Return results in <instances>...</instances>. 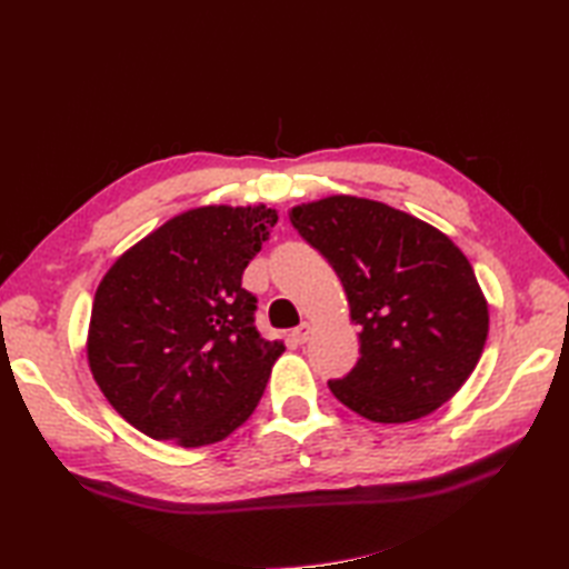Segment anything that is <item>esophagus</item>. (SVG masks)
<instances>
[{"mask_svg":"<svg viewBox=\"0 0 569 569\" xmlns=\"http://www.w3.org/2000/svg\"><path fill=\"white\" fill-rule=\"evenodd\" d=\"M310 332H312V325H310V322H300L298 328L293 330V340H296L298 345H303V342H308Z\"/></svg>","mask_w":569,"mask_h":569,"instance_id":"obj_1","label":"esophagus"}]
</instances>
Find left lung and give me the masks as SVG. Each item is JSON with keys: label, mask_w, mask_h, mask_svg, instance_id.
Instances as JSON below:
<instances>
[{"label": "left lung", "mask_w": 569, "mask_h": 569, "mask_svg": "<svg viewBox=\"0 0 569 569\" xmlns=\"http://www.w3.org/2000/svg\"><path fill=\"white\" fill-rule=\"evenodd\" d=\"M288 220L332 263L359 328L357 367L328 381L337 401L383 426L450 401L489 335V303L462 249L438 227L357 196L296 204Z\"/></svg>", "instance_id": "1"}]
</instances>
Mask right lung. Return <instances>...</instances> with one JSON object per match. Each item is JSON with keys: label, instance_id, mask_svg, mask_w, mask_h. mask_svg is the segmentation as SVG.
<instances>
[{"label": "right lung", "instance_id": "add662e5", "mask_svg": "<svg viewBox=\"0 0 569 569\" xmlns=\"http://www.w3.org/2000/svg\"><path fill=\"white\" fill-rule=\"evenodd\" d=\"M276 222L266 204H202L156 227L102 276L84 352L129 426L204 447L249 420L286 347L253 328L257 298L241 273Z\"/></svg>", "mask_w": 569, "mask_h": 569}]
</instances>
